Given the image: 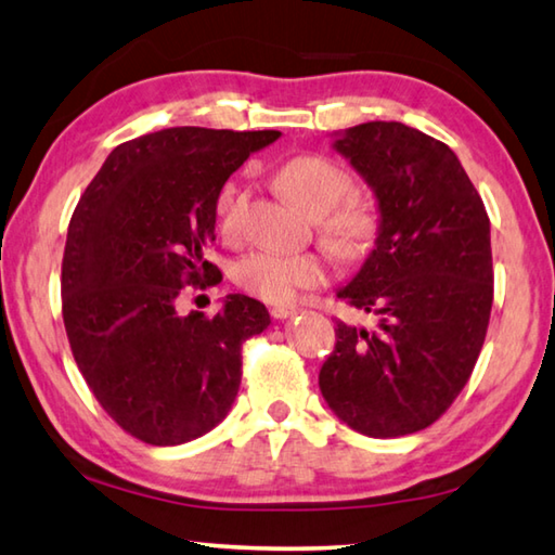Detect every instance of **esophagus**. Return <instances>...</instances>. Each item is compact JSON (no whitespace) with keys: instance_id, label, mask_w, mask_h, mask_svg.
I'll use <instances>...</instances> for the list:
<instances>
[{"instance_id":"34e87169","label":"esophagus","mask_w":555,"mask_h":555,"mask_svg":"<svg viewBox=\"0 0 555 555\" xmlns=\"http://www.w3.org/2000/svg\"><path fill=\"white\" fill-rule=\"evenodd\" d=\"M296 313H298L296 306H274V308H271V315H274L276 321H284V318H291Z\"/></svg>"}]
</instances>
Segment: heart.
Here are the masks:
<instances>
[{
	"label": "heart",
	"mask_w": 555,
	"mask_h": 555,
	"mask_svg": "<svg viewBox=\"0 0 555 555\" xmlns=\"http://www.w3.org/2000/svg\"><path fill=\"white\" fill-rule=\"evenodd\" d=\"M279 191L291 203L306 212L321 215L327 212L323 222V237L345 257H360L377 232V218L367 205L347 198L352 181L340 166L331 158L304 154L286 162L276 173ZM244 193L234 183L222 185L218 195V220L220 230L228 237H234L240 230ZM232 279L249 296L267 300V304H288L304 288L325 284L327 264L321 255H286V251L257 249L240 257L232 267Z\"/></svg>",
	"instance_id": "obj_1"
}]
</instances>
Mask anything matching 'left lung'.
I'll return each instance as SVG.
<instances>
[{"mask_svg": "<svg viewBox=\"0 0 555 555\" xmlns=\"http://www.w3.org/2000/svg\"><path fill=\"white\" fill-rule=\"evenodd\" d=\"M343 154L377 198L374 249L337 298L377 327L337 321L318 384L357 434L428 428L473 374L492 311L490 218L453 149L401 121L337 131Z\"/></svg>", "mask_w": 555, "mask_h": 555, "instance_id": "8db88e82", "label": "left lung"}]
</instances>
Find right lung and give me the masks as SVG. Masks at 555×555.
Segmentation results:
<instances>
[{
    "label": "right lung",
    "instance_id": "add662e5",
    "mask_svg": "<svg viewBox=\"0 0 555 555\" xmlns=\"http://www.w3.org/2000/svg\"><path fill=\"white\" fill-rule=\"evenodd\" d=\"M281 131L171 127L112 149L68 224L63 323L78 370L117 424L149 446H181L228 416L242 343L267 331L259 300L181 315L185 284H218L203 259L218 195Z\"/></svg>",
    "mask_w": 555,
    "mask_h": 555
}]
</instances>
